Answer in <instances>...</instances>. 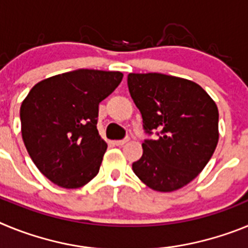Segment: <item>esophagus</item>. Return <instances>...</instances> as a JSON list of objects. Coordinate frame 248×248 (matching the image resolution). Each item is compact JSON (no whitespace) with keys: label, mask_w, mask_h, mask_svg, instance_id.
Here are the masks:
<instances>
[{"label":"esophagus","mask_w":248,"mask_h":248,"mask_svg":"<svg viewBox=\"0 0 248 248\" xmlns=\"http://www.w3.org/2000/svg\"><path fill=\"white\" fill-rule=\"evenodd\" d=\"M129 138H125V139H123V140H115V141H114V145H117V146H122V145H124V144H126L129 141Z\"/></svg>","instance_id":"1"}]
</instances>
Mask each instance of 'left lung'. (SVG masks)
Instances as JSON below:
<instances>
[{"mask_svg": "<svg viewBox=\"0 0 248 248\" xmlns=\"http://www.w3.org/2000/svg\"><path fill=\"white\" fill-rule=\"evenodd\" d=\"M128 88L143 117V156L133 171L155 191L187 185L209 163L218 141L217 107L200 85L161 73H130Z\"/></svg>", "mask_w": 248, "mask_h": 248, "instance_id": "left-lung-1", "label": "left lung"}]
</instances>
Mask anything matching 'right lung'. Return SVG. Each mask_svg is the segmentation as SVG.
<instances>
[{
  "label": "right lung",
  "mask_w": 248,
  "mask_h": 248,
  "mask_svg": "<svg viewBox=\"0 0 248 248\" xmlns=\"http://www.w3.org/2000/svg\"><path fill=\"white\" fill-rule=\"evenodd\" d=\"M122 79L120 72L77 69L31 89L19 110L22 139L48 180L77 189L97 176L108 146L97 129L99 103Z\"/></svg>",
  "instance_id": "right-lung-1"
}]
</instances>
